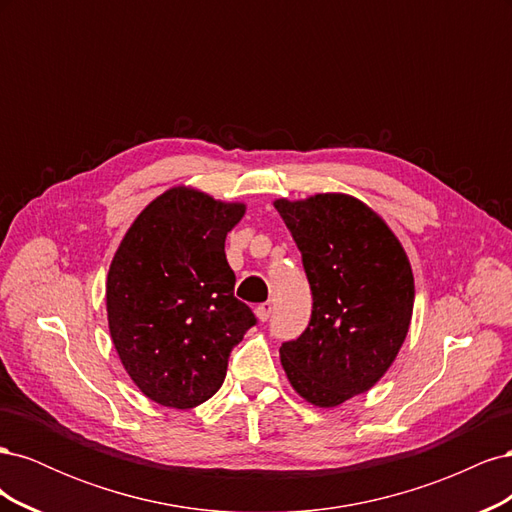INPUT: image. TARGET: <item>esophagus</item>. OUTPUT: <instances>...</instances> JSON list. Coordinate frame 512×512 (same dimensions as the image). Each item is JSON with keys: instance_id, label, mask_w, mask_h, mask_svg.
Returning <instances> with one entry per match:
<instances>
[{"instance_id": "esophagus-1", "label": "esophagus", "mask_w": 512, "mask_h": 512, "mask_svg": "<svg viewBox=\"0 0 512 512\" xmlns=\"http://www.w3.org/2000/svg\"><path fill=\"white\" fill-rule=\"evenodd\" d=\"M271 312H273L271 303H260V305L256 307V316H258V320H260V322H267V320H269V316H271Z\"/></svg>"}]
</instances>
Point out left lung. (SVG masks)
<instances>
[{
    "instance_id": "obj_1",
    "label": "left lung",
    "mask_w": 512,
    "mask_h": 512,
    "mask_svg": "<svg viewBox=\"0 0 512 512\" xmlns=\"http://www.w3.org/2000/svg\"><path fill=\"white\" fill-rule=\"evenodd\" d=\"M312 290L307 329L280 348L301 397L333 408L369 391L408 335L414 277L404 247L378 215L346 194L275 200Z\"/></svg>"
}]
</instances>
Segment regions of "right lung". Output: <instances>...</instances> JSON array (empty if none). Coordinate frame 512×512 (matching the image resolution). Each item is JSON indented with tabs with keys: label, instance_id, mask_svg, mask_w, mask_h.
<instances>
[{
	"label": "right lung",
	"instance_id": "right-lung-1",
	"mask_svg": "<svg viewBox=\"0 0 512 512\" xmlns=\"http://www.w3.org/2000/svg\"><path fill=\"white\" fill-rule=\"evenodd\" d=\"M245 205L190 188L138 215L108 269V329L134 384L166 408L218 393L230 352L258 322L235 297L224 241Z\"/></svg>",
	"mask_w": 512,
	"mask_h": 512
}]
</instances>
